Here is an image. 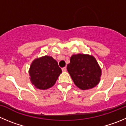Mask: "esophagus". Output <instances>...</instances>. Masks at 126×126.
Listing matches in <instances>:
<instances>
[{
	"instance_id": "34e87169",
	"label": "esophagus",
	"mask_w": 126,
	"mask_h": 126,
	"mask_svg": "<svg viewBox=\"0 0 126 126\" xmlns=\"http://www.w3.org/2000/svg\"><path fill=\"white\" fill-rule=\"evenodd\" d=\"M62 71H63V72H66L67 68L65 67H63V68H62Z\"/></svg>"
}]
</instances>
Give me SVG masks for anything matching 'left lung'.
Returning a JSON list of instances; mask_svg holds the SVG:
<instances>
[{
    "label": "left lung",
    "mask_w": 126,
    "mask_h": 126,
    "mask_svg": "<svg viewBox=\"0 0 126 126\" xmlns=\"http://www.w3.org/2000/svg\"><path fill=\"white\" fill-rule=\"evenodd\" d=\"M67 69L75 85L81 90L93 88L100 81L101 68L96 59L91 55H72Z\"/></svg>",
    "instance_id": "1"
}]
</instances>
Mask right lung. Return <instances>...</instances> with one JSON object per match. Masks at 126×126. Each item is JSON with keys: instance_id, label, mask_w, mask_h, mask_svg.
<instances>
[{"instance_id": "right-lung-1", "label": "right lung", "mask_w": 126, "mask_h": 126, "mask_svg": "<svg viewBox=\"0 0 126 126\" xmlns=\"http://www.w3.org/2000/svg\"><path fill=\"white\" fill-rule=\"evenodd\" d=\"M61 73L62 70L57 61L48 56L34 59L29 69L31 82L40 90L52 87Z\"/></svg>"}]
</instances>
